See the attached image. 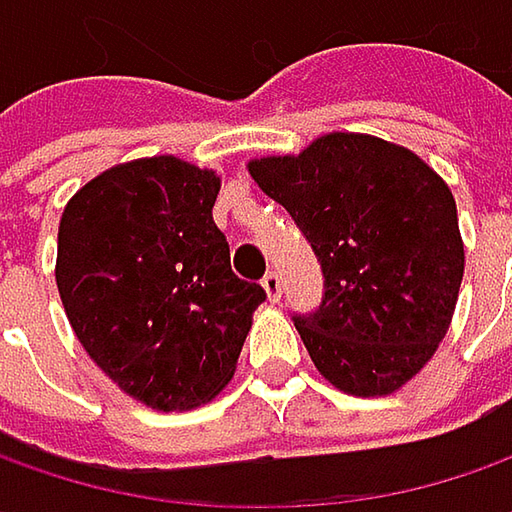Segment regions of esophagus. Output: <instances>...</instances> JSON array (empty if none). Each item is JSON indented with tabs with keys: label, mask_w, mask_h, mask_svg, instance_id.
Here are the masks:
<instances>
[{
	"label": "esophagus",
	"mask_w": 512,
	"mask_h": 512,
	"mask_svg": "<svg viewBox=\"0 0 512 512\" xmlns=\"http://www.w3.org/2000/svg\"><path fill=\"white\" fill-rule=\"evenodd\" d=\"M262 287H265L270 302H279V299H282V276H279L276 270H270L265 279H262Z\"/></svg>",
	"instance_id": "esophagus-1"
}]
</instances>
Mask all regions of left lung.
Returning a JSON list of instances; mask_svg holds the SVG:
<instances>
[{"mask_svg":"<svg viewBox=\"0 0 512 512\" xmlns=\"http://www.w3.org/2000/svg\"><path fill=\"white\" fill-rule=\"evenodd\" d=\"M247 170L325 273L319 310L293 319L316 370L350 396L402 390L459 302L464 242L447 182L413 150L342 130Z\"/></svg>","mask_w":512,"mask_h":512,"instance_id":"obj_1","label":"left lung"}]
</instances>
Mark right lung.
<instances>
[{
	"instance_id": "add662e5",
	"label": "right lung",
	"mask_w": 512,
	"mask_h": 512,
	"mask_svg": "<svg viewBox=\"0 0 512 512\" xmlns=\"http://www.w3.org/2000/svg\"><path fill=\"white\" fill-rule=\"evenodd\" d=\"M216 170L179 156L113 165L59 219L56 287L79 344L136 402L173 413L233 379L265 290L230 270Z\"/></svg>"
}]
</instances>
